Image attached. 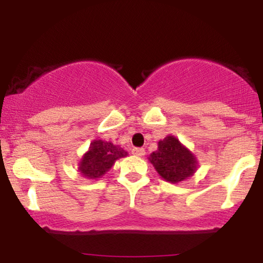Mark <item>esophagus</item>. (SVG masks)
<instances>
[{
    "instance_id": "obj_1",
    "label": "esophagus",
    "mask_w": 263,
    "mask_h": 263,
    "mask_svg": "<svg viewBox=\"0 0 263 263\" xmlns=\"http://www.w3.org/2000/svg\"><path fill=\"white\" fill-rule=\"evenodd\" d=\"M132 153H134L135 156L142 157V156H144V153H146V151H144L143 148H134V149H132Z\"/></svg>"
}]
</instances>
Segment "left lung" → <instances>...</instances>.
I'll use <instances>...</instances> for the list:
<instances>
[{
    "instance_id": "8db88e82",
    "label": "left lung",
    "mask_w": 263,
    "mask_h": 263,
    "mask_svg": "<svg viewBox=\"0 0 263 263\" xmlns=\"http://www.w3.org/2000/svg\"><path fill=\"white\" fill-rule=\"evenodd\" d=\"M149 162L163 179L179 183L192 177L197 171V158L174 136H167L158 142V149L151 153Z\"/></svg>"
}]
</instances>
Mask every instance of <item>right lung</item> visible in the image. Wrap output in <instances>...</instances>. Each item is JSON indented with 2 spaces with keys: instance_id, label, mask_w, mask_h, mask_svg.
I'll use <instances>...</instances> for the list:
<instances>
[{
  "instance_id": "right-lung-1",
  "label": "right lung",
  "mask_w": 263,
  "mask_h": 263,
  "mask_svg": "<svg viewBox=\"0 0 263 263\" xmlns=\"http://www.w3.org/2000/svg\"><path fill=\"white\" fill-rule=\"evenodd\" d=\"M127 156V152L111 142L95 140L90 143L89 151L79 163V172L83 177L96 179L104 176L117 159Z\"/></svg>"
}]
</instances>
